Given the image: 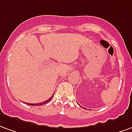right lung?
Segmentation results:
<instances>
[{"label": "right lung", "mask_w": 132, "mask_h": 132, "mask_svg": "<svg viewBox=\"0 0 132 132\" xmlns=\"http://www.w3.org/2000/svg\"><path fill=\"white\" fill-rule=\"evenodd\" d=\"M53 96H54V94L52 96L51 98L49 99H48L47 101H44V102H41V103H37V104H33V103H28V105H43L46 104V103H48V102H50L52 100V98H53Z\"/></svg>", "instance_id": "obj_1"}]
</instances>
